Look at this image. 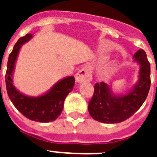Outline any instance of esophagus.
Segmentation results:
<instances>
[{
    "label": "esophagus",
    "mask_w": 157,
    "mask_h": 157,
    "mask_svg": "<svg viewBox=\"0 0 157 157\" xmlns=\"http://www.w3.org/2000/svg\"><path fill=\"white\" fill-rule=\"evenodd\" d=\"M76 82L78 83L87 82L92 80V72L91 70L87 67H82L77 72L75 75Z\"/></svg>",
    "instance_id": "1"
}]
</instances>
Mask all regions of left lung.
Segmentation results:
<instances>
[{
	"label": "left lung",
	"instance_id": "obj_1",
	"mask_svg": "<svg viewBox=\"0 0 157 157\" xmlns=\"http://www.w3.org/2000/svg\"><path fill=\"white\" fill-rule=\"evenodd\" d=\"M139 65L138 80L125 94H116L112 86L96 83L89 102V113L94 120L104 123H118L127 120L141 108L150 89V63L146 53L140 49L133 56Z\"/></svg>",
	"mask_w": 157,
	"mask_h": 157
}]
</instances>
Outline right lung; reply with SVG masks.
I'll list each match as a JSON object with an SVG mask.
<instances>
[{
  "label": "right lung",
  "mask_w": 157,
  "mask_h": 157,
  "mask_svg": "<svg viewBox=\"0 0 157 157\" xmlns=\"http://www.w3.org/2000/svg\"><path fill=\"white\" fill-rule=\"evenodd\" d=\"M33 34L20 37L8 56L5 82L11 101L24 116L30 120L48 123L56 120L61 114L64 100L75 86L74 76H67L54 84L49 90L37 97H30L21 93L13 85V74L16 62L22 45L30 41Z\"/></svg>",
  "instance_id": "1"
}]
</instances>
